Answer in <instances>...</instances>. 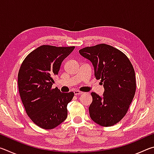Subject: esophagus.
Listing matches in <instances>:
<instances>
[{
    "label": "esophagus",
    "instance_id": "34e87169",
    "mask_svg": "<svg viewBox=\"0 0 154 154\" xmlns=\"http://www.w3.org/2000/svg\"><path fill=\"white\" fill-rule=\"evenodd\" d=\"M74 94H75V95L77 96V95L82 94H83V92H80V91H78V90H75V91H74Z\"/></svg>",
    "mask_w": 154,
    "mask_h": 154
}]
</instances>
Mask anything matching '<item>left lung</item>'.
I'll return each instance as SVG.
<instances>
[{
	"instance_id": "1",
	"label": "left lung",
	"mask_w": 154,
	"mask_h": 154,
	"mask_svg": "<svg viewBox=\"0 0 154 154\" xmlns=\"http://www.w3.org/2000/svg\"><path fill=\"white\" fill-rule=\"evenodd\" d=\"M92 62L96 79H101L104 93L92 92L89 107L91 119L102 126H111L124 118L136 91L134 68L128 57L106 44L86 47L79 51Z\"/></svg>"
}]
</instances>
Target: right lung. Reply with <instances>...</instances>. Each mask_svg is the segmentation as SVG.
<instances>
[{"instance_id":"1","label":"right lung","mask_w":154,"mask_h":154,"mask_svg":"<svg viewBox=\"0 0 154 154\" xmlns=\"http://www.w3.org/2000/svg\"><path fill=\"white\" fill-rule=\"evenodd\" d=\"M74 49L41 45L28 54L20 66L17 83L22 103L31 120L43 129H53L67 118V105L74 93H62L51 87L62 62Z\"/></svg>"}]
</instances>
